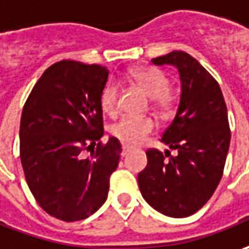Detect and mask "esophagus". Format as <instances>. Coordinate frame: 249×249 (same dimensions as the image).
Returning a JSON list of instances; mask_svg holds the SVG:
<instances>
[{"label":"esophagus","mask_w":249,"mask_h":249,"mask_svg":"<svg viewBox=\"0 0 249 249\" xmlns=\"http://www.w3.org/2000/svg\"><path fill=\"white\" fill-rule=\"evenodd\" d=\"M129 151H131V147H129V146H125V144H123V151H121V156L124 157V156H126Z\"/></svg>","instance_id":"34e87169"}]
</instances>
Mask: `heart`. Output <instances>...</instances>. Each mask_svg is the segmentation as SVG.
I'll return each instance as SVG.
<instances>
[{
    "label": "heart",
    "instance_id": "heart-1",
    "mask_svg": "<svg viewBox=\"0 0 249 249\" xmlns=\"http://www.w3.org/2000/svg\"><path fill=\"white\" fill-rule=\"evenodd\" d=\"M133 81L136 82L149 98L154 99L156 107H167L171 102L168 95L169 80L165 74L157 69H139L132 74ZM120 102V85L116 81L108 82L102 92V108L103 111L113 116L118 110ZM156 128V124L150 117L124 116L111 125L110 133L125 144H139Z\"/></svg>",
    "mask_w": 249,
    "mask_h": 249
}]
</instances>
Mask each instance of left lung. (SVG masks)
<instances>
[{
	"label": "left lung",
	"mask_w": 249,
	"mask_h": 249,
	"mask_svg": "<svg viewBox=\"0 0 249 249\" xmlns=\"http://www.w3.org/2000/svg\"><path fill=\"white\" fill-rule=\"evenodd\" d=\"M175 66L182 81L176 116L161 142L176 150L149 149L147 167L138 175L143 198L161 213L186 218L204 207L223 175L230 146L227 107L218 81L193 56L174 51L151 59Z\"/></svg>",
	"instance_id": "obj_1"
}]
</instances>
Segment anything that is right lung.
Here are the masks:
<instances>
[{
    "mask_svg": "<svg viewBox=\"0 0 249 249\" xmlns=\"http://www.w3.org/2000/svg\"><path fill=\"white\" fill-rule=\"evenodd\" d=\"M107 78L105 66L60 60L44 71L23 107L19 136L26 182L39 207L65 222L88 218L103 205L118 167L120 141H100ZM84 150L89 158L82 157Z\"/></svg>",
    "mask_w": 249,
    "mask_h": 249,
    "instance_id": "add662e5",
    "label": "right lung"
}]
</instances>
